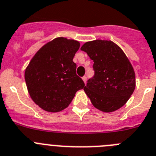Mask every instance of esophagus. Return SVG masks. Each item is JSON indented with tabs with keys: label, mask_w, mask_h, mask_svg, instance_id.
Returning <instances> with one entry per match:
<instances>
[{
	"label": "esophagus",
	"mask_w": 156,
	"mask_h": 156,
	"mask_svg": "<svg viewBox=\"0 0 156 156\" xmlns=\"http://www.w3.org/2000/svg\"><path fill=\"white\" fill-rule=\"evenodd\" d=\"M82 80H83L84 82H85V84H86V80H87V78H86V76L82 77Z\"/></svg>",
	"instance_id": "34e87169"
}]
</instances>
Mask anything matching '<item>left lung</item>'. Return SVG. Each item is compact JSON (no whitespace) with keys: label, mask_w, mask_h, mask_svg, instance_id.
<instances>
[{"label":"left lung","mask_w":156,"mask_h":156,"mask_svg":"<svg viewBox=\"0 0 156 156\" xmlns=\"http://www.w3.org/2000/svg\"><path fill=\"white\" fill-rule=\"evenodd\" d=\"M81 50L94 62V76L84 88L93 106L104 112L122 108L136 86L134 70L126 54L115 43L108 40L88 41Z\"/></svg>","instance_id":"left-lung-1"}]
</instances>
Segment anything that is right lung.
Segmentation results:
<instances>
[{
    "label": "right lung",
    "instance_id": "1",
    "mask_svg": "<svg viewBox=\"0 0 156 156\" xmlns=\"http://www.w3.org/2000/svg\"><path fill=\"white\" fill-rule=\"evenodd\" d=\"M79 47L78 41L56 37L42 46L26 68L30 96L43 110L61 112L85 86L73 62Z\"/></svg>",
    "mask_w": 156,
    "mask_h": 156
}]
</instances>
